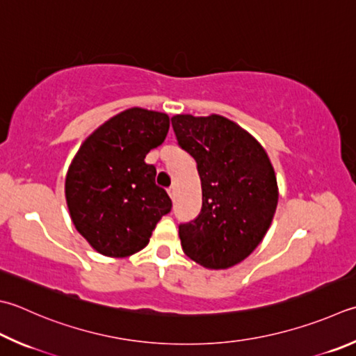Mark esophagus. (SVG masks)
<instances>
[{
  "label": "esophagus",
  "mask_w": 356,
  "mask_h": 356,
  "mask_svg": "<svg viewBox=\"0 0 356 356\" xmlns=\"http://www.w3.org/2000/svg\"><path fill=\"white\" fill-rule=\"evenodd\" d=\"M167 193H169V197L173 200V198H175V195H177V187L175 186L169 187V189H167Z\"/></svg>",
  "instance_id": "1"
}]
</instances>
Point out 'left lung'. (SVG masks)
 I'll use <instances>...</instances> for the list:
<instances>
[{"label": "left lung", "instance_id": "8db88e82", "mask_svg": "<svg viewBox=\"0 0 356 356\" xmlns=\"http://www.w3.org/2000/svg\"><path fill=\"white\" fill-rule=\"evenodd\" d=\"M178 144L197 161L203 206L179 225L187 257L209 270L240 264L264 240L277 207L276 173L251 133L220 115L172 118Z\"/></svg>", "mask_w": 356, "mask_h": 356}]
</instances>
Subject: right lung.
<instances>
[{
  "instance_id": "1",
  "label": "right lung",
  "mask_w": 356,
  "mask_h": 356,
  "mask_svg": "<svg viewBox=\"0 0 356 356\" xmlns=\"http://www.w3.org/2000/svg\"><path fill=\"white\" fill-rule=\"evenodd\" d=\"M169 127L165 113L133 106L97 127L72 158L66 204L80 236L102 256L122 259L144 250L170 212L155 165L144 161L164 143Z\"/></svg>"
}]
</instances>
